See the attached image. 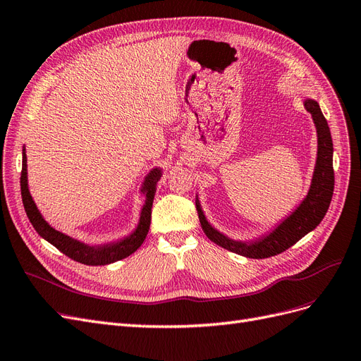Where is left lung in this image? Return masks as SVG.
<instances>
[{
  "label": "left lung",
  "mask_w": 361,
  "mask_h": 361,
  "mask_svg": "<svg viewBox=\"0 0 361 361\" xmlns=\"http://www.w3.org/2000/svg\"><path fill=\"white\" fill-rule=\"evenodd\" d=\"M305 106L312 114V118L315 121L318 132L317 166L315 172H313L312 185L306 200L300 204L293 214L283 220L273 232H270V235L249 244L231 240L212 228L210 224L207 222L200 202H196L197 216H200V222L205 235L216 243L217 246L238 253L241 257L264 259L274 257V255L282 253L290 246H294L300 238H303L307 232L315 229L321 224V220L329 210L334 190L333 141L327 120L322 115L319 104L315 100H306Z\"/></svg>",
  "instance_id": "left-lung-1"
}]
</instances>
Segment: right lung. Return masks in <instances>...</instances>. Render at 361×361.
Segmentation results:
<instances>
[{
  "instance_id": "add662e5",
  "label": "right lung",
  "mask_w": 361,
  "mask_h": 361,
  "mask_svg": "<svg viewBox=\"0 0 361 361\" xmlns=\"http://www.w3.org/2000/svg\"><path fill=\"white\" fill-rule=\"evenodd\" d=\"M161 172L160 169H153L144 183V192H147V202L142 208L141 220H139V225L136 231L130 237H127L118 243L108 244V246H99V247H91L87 246L84 243H79L71 237H67L61 232L55 231L48 224L44 222V219L39 213L36 204H34L32 197L28 190V183H27V156L24 151V156H22V171H20V195H22V202H24L25 213L30 219L31 225L39 232V235L43 237L46 241H49L52 246H55L58 250L63 252L66 257L72 258L73 261H78L85 265H106L115 261H120L126 257H129L137 247L144 243L149 224H151V207H153L154 200V192H156V183L160 180Z\"/></svg>"
}]
</instances>
